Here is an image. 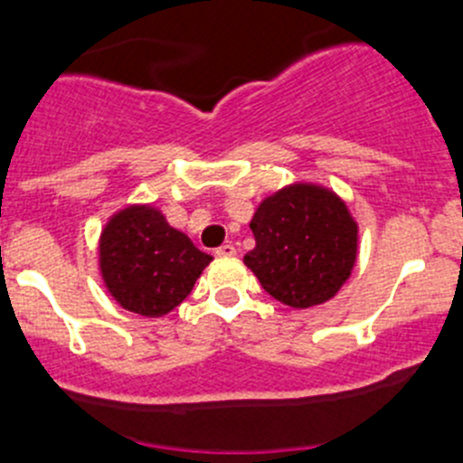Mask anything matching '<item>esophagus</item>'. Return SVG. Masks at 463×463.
Instances as JSON below:
<instances>
[{"label":"esophagus","instance_id":"34e87169","mask_svg":"<svg viewBox=\"0 0 463 463\" xmlns=\"http://www.w3.org/2000/svg\"><path fill=\"white\" fill-rule=\"evenodd\" d=\"M235 253H237V249L231 244V241H226V244H222L217 250H214V255H217V258H232Z\"/></svg>","mask_w":463,"mask_h":463}]
</instances>
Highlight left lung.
Wrapping results in <instances>:
<instances>
[{
  "instance_id": "8db88e82",
  "label": "left lung",
  "mask_w": 463,
  "mask_h": 463,
  "mask_svg": "<svg viewBox=\"0 0 463 463\" xmlns=\"http://www.w3.org/2000/svg\"><path fill=\"white\" fill-rule=\"evenodd\" d=\"M250 231L255 249L244 255V264L269 296L291 309L331 300L356 264V219L325 185L298 181L269 194L255 210Z\"/></svg>"
}]
</instances>
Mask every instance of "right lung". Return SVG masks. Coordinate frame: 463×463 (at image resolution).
<instances>
[{
  "label": "right lung",
  "mask_w": 463,
  "mask_h": 463,
  "mask_svg": "<svg viewBox=\"0 0 463 463\" xmlns=\"http://www.w3.org/2000/svg\"><path fill=\"white\" fill-rule=\"evenodd\" d=\"M210 261L152 203H132L111 214L98 241V266L109 296L145 318H161L179 307Z\"/></svg>",
  "instance_id": "add662e5"
}]
</instances>
